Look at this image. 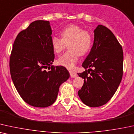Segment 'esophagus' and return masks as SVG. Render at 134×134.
<instances>
[{
    "mask_svg": "<svg viewBox=\"0 0 134 134\" xmlns=\"http://www.w3.org/2000/svg\"><path fill=\"white\" fill-rule=\"evenodd\" d=\"M70 75L71 77L75 78V77H76V76H77L78 75H77V74H76V73L71 71V72H70Z\"/></svg>",
    "mask_w": 134,
    "mask_h": 134,
    "instance_id": "1",
    "label": "esophagus"
}]
</instances>
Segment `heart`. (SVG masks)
<instances>
[{
	"instance_id": "obj_1",
	"label": "heart",
	"mask_w": 134,
	"mask_h": 134,
	"mask_svg": "<svg viewBox=\"0 0 134 134\" xmlns=\"http://www.w3.org/2000/svg\"><path fill=\"white\" fill-rule=\"evenodd\" d=\"M61 38L53 36L51 39L54 52L59 54L69 44V50L57 60L59 65L72 69L80 55L83 56L91 49L92 37L90 32L76 24H69L60 31Z\"/></svg>"
}]
</instances>
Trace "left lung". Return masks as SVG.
I'll use <instances>...</instances> for the list:
<instances>
[{"mask_svg": "<svg viewBox=\"0 0 134 134\" xmlns=\"http://www.w3.org/2000/svg\"><path fill=\"white\" fill-rule=\"evenodd\" d=\"M94 32L93 46L82 64L86 70L78 74L84 79L78 94L85 105L98 107L111 99L121 83L123 51L109 29L99 25Z\"/></svg>", "mask_w": 134, "mask_h": 134, "instance_id": "left-lung-1", "label": "left lung"}]
</instances>
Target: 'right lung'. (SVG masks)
<instances>
[{"label": "right lung", "instance_id": "right-lung-1", "mask_svg": "<svg viewBox=\"0 0 134 134\" xmlns=\"http://www.w3.org/2000/svg\"><path fill=\"white\" fill-rule=\"evenodd\" d=\"M51 34L48 21H34L18 34L10 55L14 85L24 101L35 107L51 105L70 76L64 67L51 65L54 59Z\"/></svg>", "mask_w": 134, "mask_h": 134}]
</instances>
